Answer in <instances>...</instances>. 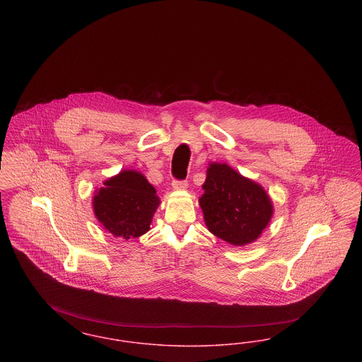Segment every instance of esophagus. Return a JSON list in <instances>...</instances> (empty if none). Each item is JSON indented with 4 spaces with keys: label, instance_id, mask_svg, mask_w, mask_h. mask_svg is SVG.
<instances>
[{
    "label": "esophagus",
    "instance_id": "1",
    "mask_svg": "<svg viewBox=\"0 0 362 362\" xmlns=\"http://www.w3.org/2000/svg\"><path fill=\"white\" fill-rule=\"evenodd\" d=\"M189 187V183L186 180H173V189L176 191H183Z\"/></svg>",
    "mask_w": 362,
    "mask_h": 362
}]
</instances>
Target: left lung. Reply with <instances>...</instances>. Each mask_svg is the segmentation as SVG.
<instances>
[{"mask_svg": "<svg viewBox=\"0 0 362 362\" xmlns=\"http://www.w3.org/2000/svg\"><path fill=\"white\" fill-rule=\"evenodd\" d=\"M199 206L209 232L230 245L259 239L272 221L273 201L259 183L226 163H209Z\"/></svg>", "mask_w": 362, "mask_h": 362, "instance_id": "obj_1", "label": "left lung"}]
</instances>
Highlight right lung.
<instances>
[{
    "instance_id": "right-lung-1",
    "label": "right lung",
    "mask_w": 362,
    "mask_h": 362,
    "mask_svg": "<svg viewBox=\"0 0 362 362\" xmlns=\"http://www.w3.org/2000/svg\"><path fill=\"white\" fill-rule=\"evenodd\" d=\"M96 189L92 207L104 230L123 240L136 239L151 229L160 205L156 189L144 173L123 170Z\"/></svg>"
}]
</instances>
